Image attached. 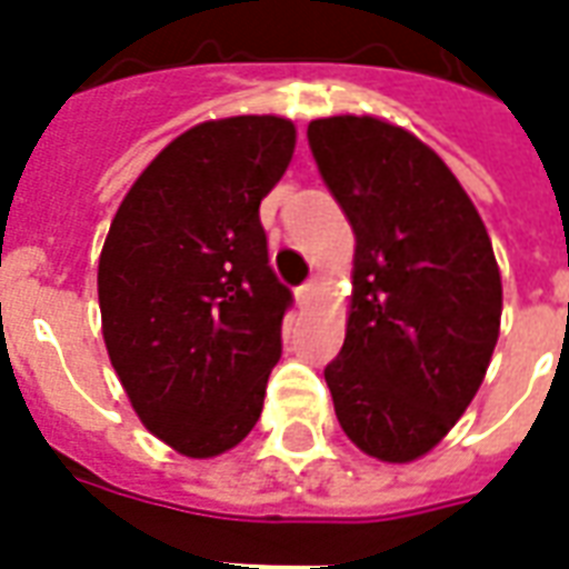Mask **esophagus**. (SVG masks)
Masks as SVG:
<instances>
[{"instance_id":"esophagus-1","label":"esophagus","mask_w":569,"mask_h":569,"mask_svg":"<svg viewBox=\"0 0 569 569\" xmlns=\"http://www.w3.org/2000/svg\"><path fill=\"white\" fill-rule=\"evenodd\" d=\"M320 292V280L313 277V280H308L305 286H298L296 289V298H298V305H310L313 301V296Z\"/></svg>"}]
</instances>
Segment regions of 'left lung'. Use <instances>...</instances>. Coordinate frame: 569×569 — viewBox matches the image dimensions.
Returning a JSON list of instances; mask_svg holds the SVG:
<instances>
[{
  "instance_id": "1",
  "label": "left lung",
  "mask_w": 569,
  "mask_h": 569,
  "mask_svg": "<svg viewBox=\"0 0 569 569\" xmlns=\"http://www.w3.org/2000/svg\"><path fill=\"white\" fill-rule=\"evenodd\" d=\"M308 142L357 234L335 415L359 451L411 463L485 381L502 313L488 228L436 151L371 116L317 118Z\"/></svg>"
}]
</instances>
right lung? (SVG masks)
<instances>
[{
    "label": "right lung",
    "mask_w": 569,
    "mask_h": 569,
    "mask_svg": "<svg viewBox=\"0 0 569 569\" xmlns=\"http://www.w3.org/2000/svg\"><path fill=\"white\" fill-rule=\"evenodd\" d=\"M296 151L277 116L203 121L121 200L97 271L103 341L149 432L186 457L249 436L292 305L268 264L259 203Z\"/></svg>",
    "instance_id": "1"
}]
</instances>
